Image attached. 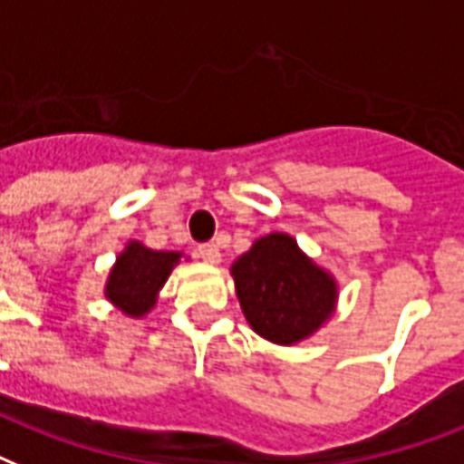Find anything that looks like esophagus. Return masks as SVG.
Returning a JSON list of instances; mask_svg holds the SVG:
<instances>
[{"label":"esophagus","instance_id":"obj_1","mask_svg":"<svg viewBox=\"0 0 464 464\" xmlns=\"http://www.w3.org/2000/svg\"><path fill=\"white\" fill-rule=\"evenodd\" d=\"M198 256L210 266H218L222 261V254H220V246L218 244H200L198 246Z\"/></svg>","mask_w":464,"mask_h":464}]
</instances>
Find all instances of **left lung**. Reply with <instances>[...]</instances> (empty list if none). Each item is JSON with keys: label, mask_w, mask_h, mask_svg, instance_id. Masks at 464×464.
Wrapping results in <instances>:
<instances>
[{"label": "left lung", "mask_w": 464, "mask_h": 464, "mask_svg": "<svg viewBox=\"0 0 464 464\" xmlns=\"http://www.w3.org/2000/svg\"><path fill=\"white\" fill-rule=\"evenodd\" d=\"M244 319L261 339L295 346L334 317L339 283L332 271L307 256L295 237H258L229 268Z\"/></svg>", "instance_id": "left-lung-1"}]
</instances>
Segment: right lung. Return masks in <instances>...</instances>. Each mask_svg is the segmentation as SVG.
<instances>
[{
	"label": "right lung",
	"instance_id": "obj_1",
	"mask_svg": "<svg viewBox=\"0 0 464 464\" xmlns=\"http://www.w3.org/2000/svg\"><path fill=\"white\" fill-rule=\"evenodd\" d=\"M183 258L188 261L183 251L150 249L140 239H128L111 266L103 295L125 317L142 319L154 310L160 290Z\"/></svg>",
	"mask_w": 464,
	"mask_h": 464
}]
</instances>
